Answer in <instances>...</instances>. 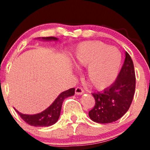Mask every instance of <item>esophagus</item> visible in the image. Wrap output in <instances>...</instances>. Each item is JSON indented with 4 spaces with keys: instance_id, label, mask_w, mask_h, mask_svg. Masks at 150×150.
<instances>
[{
    "instance_id": "obj_1",
    "label": "esophagus",
    "mask_w": 150,
    "mask_h": 150,
    "mask_svg": "<svg viewBox=\"0 0 150 150\" xmlns=\"http://www.w3.org/2000/svg\"><path fill=\"white\" fill-rule=\"evenodd\" d=\"M84 93V91L82 88L78 87L75 88V94L77 95H81Z\"/></svg>"
}]
</instances>
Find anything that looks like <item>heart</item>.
<instances>
[{"label":"heart","mask_w":150,"mask_h":150,"mask_svg":"<svg viewBox=\"0 0 150 150\" xmlns=\"http://www.w3.org/2000/svg\"><path fill=\"white\" fill-rule=\"evenodd\" d=\"M73 62L78 67H87L86 77L92 87L102 91L111 86L120 71L122 56L115 47L100 41H85L77 47Z\"/></svg>","instance_id":"obj_1"}]
</instances>
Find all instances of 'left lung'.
I'll use <instances>...</instances> for the list:
<instances>
[{"label": "left lung", "mask_w": 150, "mask_h": 150, "mask_svg": "<svg viewBox=\"0 0 150 150\" xmlns=\"http://www.w3.org/2000/svg\"><path fill=\"white\" fill-rule=\"evenodd\" d=\"M136 76L134 63L125 52V58L117 79L102 92L92 93L95 105L88 112L90 118L98 123H110L126 113L134 98Z\"/></svg>", "instance_id": "obj_1"}]
</instances>
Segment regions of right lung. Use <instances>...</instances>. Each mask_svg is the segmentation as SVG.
Returning a JSON list of instances; mask_svg holds the SVG:
<instances>
[{"mask_svg": "<svg viewBox=\"0 0 150 150\" xmlns=\"http://www.w3.org/2000/svg\"><path fill=\"white\" fill-rule=\"evenodd\" d=\"M39 39L40 38H38ZM43 40H58V38L54 37H46L42 38ZM75 94V88H69L65 91H63L60 93L57 99L54 100L48 108L44 111L35 115H25L19 112L16 110L18 114L20 115L22 120H25L29 125L36 127H47L54 125L57 122L59 118L60 112H61L62 106L63 101L67 97L73 96Z\"/></svg>", "mask_w": 150, "mask_h": 150, "instance_id": "obj_1", "label": "right lung"}]
</instances>
